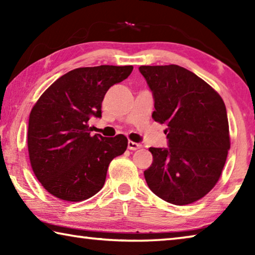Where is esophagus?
Segmentation results:
<instances>
[{
	"label": "esophagus",
	"mask_w": 255,
	"mask_h": 255,
	"mask_svg": "<svg viewBox=\"0 0 255 255\" xmlns=\"http://www.w3.org/2000/svg\"><path fill=\"white\" fill-rule=\"evenodd\" d=\"M140 147H141V144L139 143H135V141H131V140L128 141V148L130 150H136Z\"/></svg>",
	"instance_id": "obj_1"
}]
</instances>
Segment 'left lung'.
<instances>
[{"instance_id":"1","label":"left lung","mask_w":255,"mask_h":255,"mask_svg":"<svg viewBox=\"0 0 255 255\" xmlns=\"http://www.w3.org/2000/svg\"><path fill=\"white\" fill-rule=\"evenodd\" d=\"M154 99L152 117L165 124L166 148L149 147L144 171L149 189L183 206L205 197L221 178L231 147L226 107L195 73L178 65L140 66Z\"/></svg>"}]
</instances>
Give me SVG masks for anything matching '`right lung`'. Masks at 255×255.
Wrapping results in <instances>:
<instances>
[{"label":"right lung","mask_w":255,"mask_h":255,"mask_svg":"<svg viewBox=\"0 0 255 255\" xmlns=\"http://www.w3.org/2000/svg\"><path fill=\"white\" fill-rule=\"evenodd\" d=\"M132 66L81 67L60 76L42 93L29 117L28 150L34 175L50 195L83 201L102 189L108 166L125 153L124 135L92 136L89 120L101 118V105L112 85Z\"/></svg>","instance_id":"add662e5"}]
</instances>
